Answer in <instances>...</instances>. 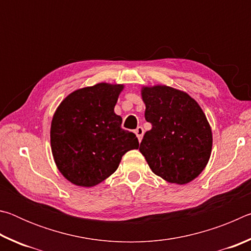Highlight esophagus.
Here are the masks:
<instances>
[{
    "instance_id": "obj_1",
    "label": "esophagus",
    "mask_w": 251,
    "mask_h": 251,
    "mask_svg": "<svg viewBox=\"0 0 251 251\" xmlns=\"http://www.w3.org/2000/svg\"><path fill=\"white\" fill-rule=\"evenodd\" d=\"M135 134H136V136H137L138 141L141 142L142 138H143V136H144V128H143V127L142 126H138L137 128L135 129Z\"/></svg>"
}]
</instances>
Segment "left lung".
<instances>
[{
    "mask_svg": "<svg viewBox=\"0 0 251 251\" xmlns=\"http://www.w3.org/2000/svg\"><path fill=\"white\" fill-rule=\"evenodd\" d=\"M142 97L151 129L144 135L139 151L152 173L166 181H192L206 167L212 146L201 106L187 93L165 85L143 87Z\"/></svg>",
    "mask_w": 251,
    "mask_h": 251,
    "instance_id": "obj_1",
    "label": "left lung"
}]
</instances>
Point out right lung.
Masks as SVG:
<instances>
[{"instance_id":"right-lung-1","label":"right lung","mask_w":251,"mask_h":251,"mask_svg":"<svg viewBox=\"0 0 251 251\" xmlns=\"http://www.w3.org/2000/svg\"><path fill=\"white\" fill-rule=\"evenodd\" d=\"M121 84L100 83L66 97L50 125V147L58 171L72 184L93 187L118 168L123 155L138 148L134 133L114 113Z\"/></svg>"}]
</instances>
